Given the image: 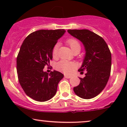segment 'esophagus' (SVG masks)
<instances>
[{"label":"esophagus","mask_w":127,"mask_h":127,"mask_svg":"<svg viewBox=\"0 0 127 127\" xmlns=\"http://www.w3.org/2000/svg\"><path fill=\"white\" fill-rule=\"evenodd\" d=\"M65 77L66 78V79H70V78H71V76L68 75H65Z\"/></svg>","instance_id":"obj_1"}]
</instances>
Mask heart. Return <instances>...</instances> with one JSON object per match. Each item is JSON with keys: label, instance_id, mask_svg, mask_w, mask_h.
<instances>
[{"label": "heart", "instance_id": "b5f03b06", "mask_svg": "<svg viewBox=\"0 0 127 127\" xmlns=\"http://www.w3.org/2000/svg\"><path fill=\"white\" fill-rule=\"evenodd\" d=\"M66 43L70 47L73 53H79L81 50V45L79 41L74 39H69L66 40ZM59 47V44L56 43L53 48L52 50V54L53 56L55 57L57 55V52ZM55 67L57 70L61 71L65 73L69 74L72 72V71L73 70L75 67V65L72 62L67 61L66 60H61L60 62L57 64Z\"/></svg>", "mask_w": 127, "mask_h": 127}]
</instances>
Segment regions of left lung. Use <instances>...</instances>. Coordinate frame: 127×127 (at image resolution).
<instances>
[{"label": "left lung", "instance_id": "8db88e82", "mask_svg": "<svg viewBox=\"0 0 127 127\" xmlns=\"http://www.w3.org/2000/svg\"><path fill=\"white\" fill-rule=\"evenodd\" d=\"M67 32L81 41L86 55L80 73L86 70V76L80 79L73 91L77 96L89 99L97 96L105 88L110 77L112 55L106 43L102 37L87 29H69Z\"/></svg>", "mask_w": 127, "mask_h": 127}]
</instances>
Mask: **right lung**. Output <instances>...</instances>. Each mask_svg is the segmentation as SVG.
Wrapping results in <instances>:
<instances>
[{
  "label": "right lung",
  "instance_id": "obj_1",
  "mask_svg": "<svg viewBox=\"0 0 127 127\" xmlns=\"http://www.w3.org/2000/svg\"><path fill=\"white\" fill-rule=\"evenodd\" d=\"M66 32L63 29L37 31L29 34L21 46L17 58L19 83L28 96L39 102L50 100L57 93L64 74L43 70L53 59L52 50Z\"/></svg>",
  "mask_w": 127,
  "mask_h": 127
}]
</instances>
